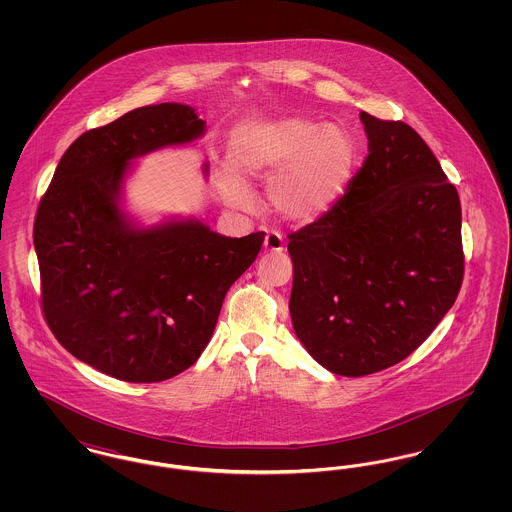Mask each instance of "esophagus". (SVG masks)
Segmentation results:
<instances>
[{
    "mask_svg": "<svg viewBox=\"0 0 512 512\" xmlns=\"http://www.w3.org/2000/svg\"><path fill=\"white\" fill-rule=\"evenodd\" d=\"M265 249L270 253H280L284 249L282 234L276 230H268L267 236H265Z\"/></svg>",
    "mask_w": 512,
    "mask_h": 512,
    "instance_id": "obj_1",
    "label": "esophagus"
}]
</instances>
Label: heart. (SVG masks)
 <instances>
[{
	"label": "heart",
	"mask_w": 512,
	"mask_h": 512,
	"mask_svg": "<svg viewBox=\"0 0 512 512\" xmlns=\"http://www.w3.org/2000/svg\"><path fill=\"white\" fill-rule=\"evenodd\" d=\"M232 167L219 176L220 197L230 207L247 203L245 178L274 176L270 205L286 219L313 222L345 194L355 167V144L338 124L284 117L242 124L230 144Z\"/></svg>",
	"instance_id": "obj_1"
}]
</instances>
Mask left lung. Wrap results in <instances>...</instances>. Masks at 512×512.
Masks as SVG:
<instances>
[{"mask_svg": "<svg viewBox=\"0 0 512 512\" xmlns=\"http://www.w3.org/2000/svg\"><path fill=\"white\" fill-rule=\"evenodd\" d=\"M363 167L340 201L288 236L293 330L340 376L401 363L453 307L464 276L461 201L407 122L361 113Z\"/></svg>", "mask_w": 512, "mask_h": 512, "instance_id": "left-lung-1", "label": "left lung"}]
</instances>
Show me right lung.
Listing matches in <instances>:
<instances>
[{
	"label": "right lung",
	"instance_id": "obj_1",
	"mask_svg": "<svg viewBox=\"0 0 512 512\" xmlns=\"http://www.w3.org/2000/svg\"><path fill=\"white\" fill-rule=\"evenodd\" d=\"M203 130L188 105L134 109L78 136L40 199L34 247L49 330L117 380L163 382L194 365L224 295L265 240V232L226 238L197 220L136 228L122 215L130 161Z\"/></svg>",
	"mask_w": 512,
	"mask_h": 512
}]
</instances>
